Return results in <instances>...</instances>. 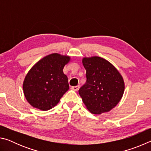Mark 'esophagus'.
I'll use <instances>...</instances> for the list:
<instances>
[{"label":"esophagus","mask_w":151,"mask_h":151,"mask_svg":"<svg viewBox=\"0 0 151 151\" xmlns=\"http://www.w3.org/2000/svg\"><path fill=\"white\" fill-rule=\"evenodd\" d=\"M79 88H80V86H79V85L75 86H72V89H73V90L75 91H78Z\"/></svg>","instance_id":"obj_1"}]
</instances>
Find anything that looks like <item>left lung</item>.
Masks as SVG:
<instances>
[{
    "label": "left lung",
    "mask_w": 151,
    "mask_h": 151,
    "mask_svg": "<svg viewBox=\"0 0 151 151\" xmlns=\"http://www.w3.org/2000/svg\"><path fill=\"white\" fill-rule=\"evenodd\" d=\"M86 81L78 90L84 104L94 114L107 112L116 106L124 94V83L121 73L104 58L85 57Z\"/></svg>",
    "instance_id": "8db88e82"
}]
</instances>
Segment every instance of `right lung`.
Masks as SVG:
<instances>
[{"mask_svg": "<svg viewBox=\"0 0 151 151\" xmlns=\"http://www.w3.org/2000/svg\"><path fill=\"white\" fill-rule=\"evenodd\" d=\"M70 60L69 56L52 53L30 68L22 85L24 96L30 105L41 111H48L57 105L69 89L63 68Z\"/></svg>", "mask_w": 151, "mask_h": 151, "instance_id": "add662e5", "label": "right lung"}]
</instances>
